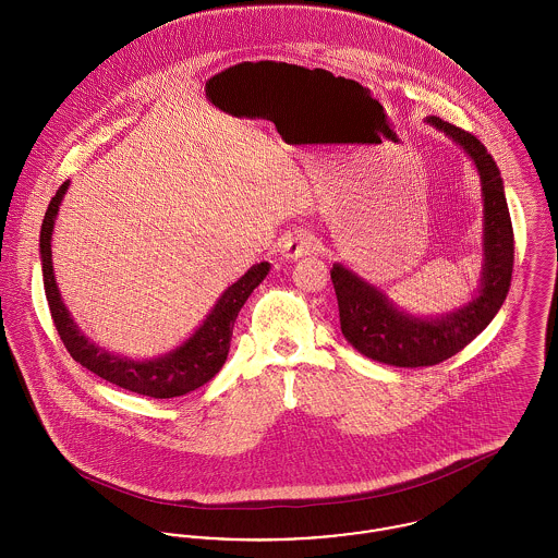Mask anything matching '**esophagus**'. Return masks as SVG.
<instances>
[{
    "label": "esophagus",
    "instance_id": "obj_1",
    "mask_svg": "<svg viewBox=\"0 0 558 558\" xmlns=\"http://www.w3.org/2000/svg\"><path fill=\"white\" fill-rule=\"evenodd\" d=\"M316 251H318V240L303 229L282 238V242H280V257L287 258V260H298V258L312 255Z\"/></svg>",
    "mask_w": 558,
    "mask_h": 558
}]
</instances>
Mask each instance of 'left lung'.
Segmentation results:
<instances>
[{
  "instance_id": "1",
  "label": "left lung",
  "mask_w": 558,
  "mask_h": 558,
  "mask_svg": "<svg viewBox=\"0 0 558 558\" xmlns=\"http://www.w3.org/2000/svg\"><path fill=\"white\" fill-rule=\"evenodd\" d=\"M425 123L446 133L472 159L480 175L484 225L482 271L475 295L465 305L439 314L405 312L385 291L343 263H333L331 280L340 305V325L348 343L378 363L395 367L437 365L480 336L501 310L514 267V231L506 202L504 178L484 144L439 117Z\"/></svg>"
}]
</instances>
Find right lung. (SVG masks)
I'll return each mask as SVG.
<instances>
[{
  "label": "right lung",
  "mask_w": 558,
  "mask_h": 558,
  "mask_svg": "<svg viewBox=\"0 0 558 558\" xmlns=\"http://www.w3.org/2000/svg\"><path fill=\"white\" fill-rule=\"evenodd\" d=\"M70 180H65L54 197L48 204L40 231V258H43L44 291L48 307L54 320V327L65 343L68 352L74 361H78L95 376L121 386L131 392L155 397V399H172L186 395L199 386L210 383L227 361L233 323L238 312L251 298V293L269 274V263L263 260L253 265L240 280L225 289V293L216 300L215 307L202 320V325L172 350L153 356V359H129L119 352H110L104 345L93 342L83 329L74 323L70 310L61 300L54 269H52V231L59 215V206L68 193Z\"/></svg>",
  "instance_id": "1"
}]
</instances>
